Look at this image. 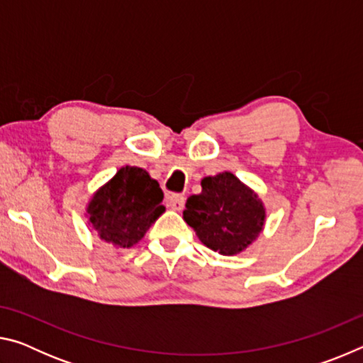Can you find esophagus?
Masks as SVG:
<instances>
[{
    "instance_id": "1",
    "label": "esophagus",
    "mask_w": 363,
    "mask_h": 363,
    "mask_svg": "<svg viewBox=\"0 0 363 363\" xmlns=\"http://www.w3.org/2000/svg\"><path fill=\"white\" fill-rule=\"evenodd\" d=\"M167 203L169 208H173V210L181 211L184 208V203H186V199H184V195L179 194H169L167 196Z\"/></svg>"
}]
</instances>
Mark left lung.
I'll return each instance as SVG.
<instances>
[{
	"label": "left lung",
	"mask_w": 363,
	"mask_h": 363,
	"mask_svg": "<svg viewBox=\"0 0 363 363\" xmlns=\"http://www.w3.org/2000/svg\"><path fill=\"white\" fill-rule=\"evenodd\" d=\"M184 220L208 248L233 256L262 232L266 208L255 190L224 171L201 179V194L187 199Z\"/></svg>",
	"instance_id": "left-lung-1"
}]
</instances>
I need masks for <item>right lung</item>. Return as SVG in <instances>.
I'll use <instances>...</instances> for the list:
<instances>
[{
	"mask_svg": "<svg viewBox=\"0 0 363 363\" xmlns=\"http://www.w3.org/2000/svg\"><path fill=\"white\" fill-rule=\"evenodd\" d=\"M160 184L145 169L125 167L97 190L86 208L101 240L131 248L164 211Z\"/></svg>",
	"mask_w": 363,
	"mask_h": 363,
	"instance_id": "obj_1",
	"label": "right lung"
}]
</instances>
